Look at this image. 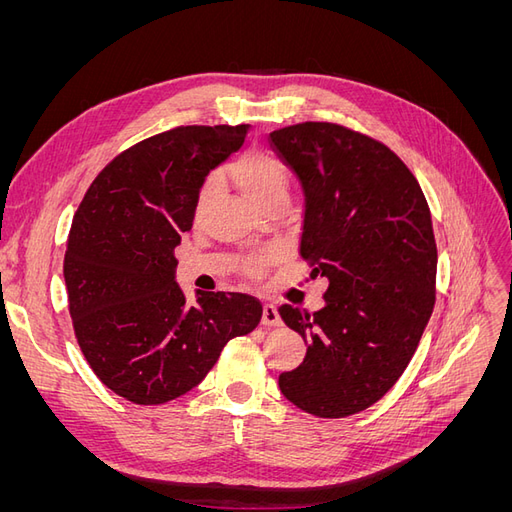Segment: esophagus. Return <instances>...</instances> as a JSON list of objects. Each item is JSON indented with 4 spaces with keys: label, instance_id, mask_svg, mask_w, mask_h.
I'll use <instances>...</instances> for the list:
<instances>
[{
    "label": "esophagus",
    "instance_id": "obj_1",
    "mask_svg": "<svg viewBox=\"0 0 512 512\" xmlns=\"http://www.w3.org/2000/svg\"><path fill=\"white\" fill-rule=\"evenodd\" d=\"M260 322L265 324V327H280L282 318H280V312H277V307L271 303L262 305V320Z\"/></svg>",
    "mask_w": 512,
    "mask_h": 512
}]
</instances>
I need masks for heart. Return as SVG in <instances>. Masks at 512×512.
Instances as JSON below:
<instances>
[{"instance_id":"1","label":"heart","mask_w":512,"mask_h":512,"mask_svg":"<svg viewBox=\"0 0 512 512\" xmlns=\"http://www.w3.org/2000/svg\"><path fill=\"white\" fill-rule=\"evenodd\" d=\"M228 175L237 183V188L252 200L254 205L260 209L273 203V200L286 198L288 192V168L282 162L280 156H275L269 149H245L237 158H232L228 164ZM218 190V181L209 177L203 185H200V192L196 196L194 205V218L200 220L205 215L211 198ZM271 256L260 258L258 262L250 267L252 275H258L262 267L267 265Z\"/></svg>"}]
</instances>
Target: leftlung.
<instances>
[{"mask_svg":"<svg viewBox=\"0 0 512 512\" xmlns=\"http://www.w3.org/2000/svg\"><path fill=\"white\" fill-rule=\"evenodd\" d=\"M305 194L301 256L327 277L324 307L280 316L307 342L280 391L303 412L369 408L404 374L436 303L438 250L421 185L376 138L327 121L269 134Z\"/></svg>","mask_w":512,"mask_h":512,"instance_id":"1","label":"left lung"}]
</instances>
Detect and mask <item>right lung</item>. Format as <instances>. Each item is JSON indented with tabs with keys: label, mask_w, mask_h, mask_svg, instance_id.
I'll use <instances>...</instances> for the list:
<instances>
[{
	"label": "right lung",
	"mask_w": 512,
	"mask_h": 512,
	"mask_svg": "<svg viewBox=\"0 0 512 512\" xmlns=\"http://www.w3.org/2000/svg\"><path fill=\"white\" fill-rule=\"evenodd\" d=\"M247 130L179 126L145 138L102 168L74 213L64 277L76 342L102 384L132 404L192 391L230 339L260 322L250 294L198 290L190 305L175 282L200 185Z\"/></svg>",
	"instance_id": "add662e5"
}]
</instances>
